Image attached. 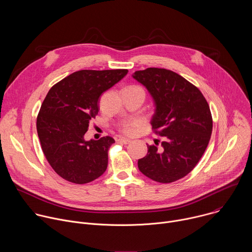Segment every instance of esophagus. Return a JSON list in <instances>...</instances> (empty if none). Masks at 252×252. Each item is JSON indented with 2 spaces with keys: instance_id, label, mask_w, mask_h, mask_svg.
<instances>
[{
  "instance_id": "1",
  "label": "esophagus",
  "mask_w": 252,
  "mask_h": 252,
  "mask_svg": "<svg viewBox=\"0 0 252 252\" xmlns=\"http://www.w3.org/2000/svg\"><path fill=\"white\" fill-rule=\"evenodd\" d=\"M118 142L124 143V145H127V143L130 142V140H129V139H126V138H119V139H118Z\"/></svg>"
}]
</instances>
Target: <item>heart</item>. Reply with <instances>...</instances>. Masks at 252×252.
I'll return each mask as SVG.
<instances>
[{
	"label": "heart",
	"mask_w": 252,
	"mask_h": 252,
	"mask_svg": "<svg viewBox=\"0 0 252 252\" xmlns=\"http://www.w3.org/2000/svg\"><path fill=\"white\" fill-rule=\"evenodd\" d=\"M131 88H137V87H131ZM136 127H137V124L134 123V122H131V123L126 124V125L122 127V131H123L125 134L130 135V134L134 133V131L136 130Z\"/></svg>",
	"instance_id": "b5f03b06"
}]
</instances>
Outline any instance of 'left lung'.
<instances>
[{
    "label": "left lung",
    "instance_id": "left-lung-1",
    "mask_svg": "<svg viewBox=\"0 0 252 252\" xmlns=\"http://www.w3.org/2000/svg\"><path fill=\"white\" fill-rule=\"evenodd\" d=\"M132 78L145 86L154 98V131L163 136L161 147L148 146L138 159V169L160 184L178 181L189 174L204 154L212 131L209 105L201 92L172 70L149 67Z\"/></svg>",
    "mask_w": 252,
    "mask_h": 252
}]
</instances>
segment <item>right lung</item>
Wrapping results in <instances>:
<instances>
[{"label":"right lung","mask_w":252,"mask_h":252,"mask_svg":"<svg viewBox=\"0 0 252 252\" xmlns=\"http://www.w3.org/2000/svg\"><path fill=\"white\" fill-rule=\"evenodd\" d=\"M127 69H82L49 91L37 118L43 153L53 169L65 181L84 185L107 167L111 136L85 140L89 125L99 111L102 93L119 83Z\"/></svg>","instance_id":"add662e5"}]
</instances>
